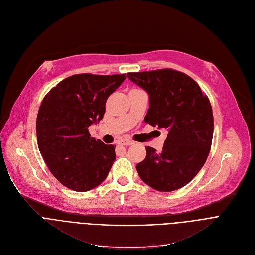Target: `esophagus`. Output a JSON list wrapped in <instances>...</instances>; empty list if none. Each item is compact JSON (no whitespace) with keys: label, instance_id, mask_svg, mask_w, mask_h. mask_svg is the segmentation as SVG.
Masks as SVG:
<instances>
[{"label":"esophagus","instance_id":"obj_1","mask_svg":"<svg viewBox=\"0 0 255 255\" xmlns=\"http://www.w3.org/2000/svg\"><path fill=\"white\" fill-rule=\"evenodd\" d=\"M118 142H119V144L126 145V146H128V145H132V144H133V141L128 140V139H121V140H119Z\"/></svg>","mask_w":255,"mask_h":255}]
</instances>
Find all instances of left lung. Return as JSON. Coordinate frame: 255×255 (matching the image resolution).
Returning a JSON list of instances; mask_svg holds the SVG:
<instances>
[{
	"label": "left lung",
	"mask_w": 255,
	"mask_h": 255,
	"mask_svg": "<svg viewBox=\"0 0 255 255\" xmlns=\"http://www.w3.org/2000/svg\"><path fill=\"white\" fill-rule=\"evenodd\" d=\"M127 77L148 93L146 123L168 131L162 151L145 146V159L136 170L152 189L178 190L198 174L208 158L213 137L210 101L195 80L178 71L128 73Z\"/></svg>",
	"instance_id": "left-lung-1"
}]
</instances>
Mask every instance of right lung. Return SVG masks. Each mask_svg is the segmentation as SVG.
Returning <instances> with one entry per match:
<instances>
[{
    "mask_svg": "<svg viewBox=\"0 0 255 255\" xmlns=\"http://www.w3.org/2000/svg\"><path fill=\"white\" fill-rule=\"evenodd\" d=\"M126 74H79L44 97L37 117L38 146L50 172L66 188L87 192L103 182L116 160V145L91 137L88 127L106 113L109 96Z\"/></svg>",
    "mask_w": 255,
    "mask_h": 255,
    "instance_id": "obj_1",
    "label": "right lung"
}]
</instances>
